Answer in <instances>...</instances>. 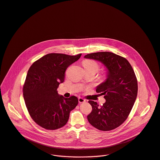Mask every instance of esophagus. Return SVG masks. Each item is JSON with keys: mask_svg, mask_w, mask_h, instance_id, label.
<instances>
[{"mask_svg": "<svg viewBox=\"0 0 160 160\" xmlns=\"http://www.w3.org/2000/svg\"><path fill=\"white\" fill-rule=\"evenodd\" d=\"M86 102V100L85 99H84V98H81V97H79L78 98V102L80 103H84V102Z\"/></svg>", "mask_w": 160, "mask_h": 160, "instance_id": "34e87169", "label": "esophagus"}]
</instances>
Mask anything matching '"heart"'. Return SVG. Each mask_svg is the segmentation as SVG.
<instances>
[{
    "instance_id": "1",
    "label": "heart",
    "mask_w": 160,
    "mask_h": 160,
    "mask_svg": "<svg viewBox=\"0 0 160 160\" xmlns=\"http://www.w3.org/2000/svg\"><path fill=\"white\" fill-rule=\"evenodd\" d=\"M83 67L85 68L92 69V70H95L96 72H97V70H98V65L94 60H85L83 62Z\"/></svg>"
}]
</instances>
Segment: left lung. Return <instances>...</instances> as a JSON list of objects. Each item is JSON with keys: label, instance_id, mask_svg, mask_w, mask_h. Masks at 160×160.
I'll return each mask as SVG.
<instances>
[{"label": "left lung", "instance_id": "8db88e82", "mask_svg": "<svg viewBox=\"0 0 160 160\" xmlns=\"http://www.w3.org/2000/svg\"><path fill=\"white\" fill-rule=\"evenodd\" d=\"M84 58L101 62L107 70V78L96 89L106 102L100 107L89 100L92 111L87 119L99 130H113L127 120L136 100L138 83L134 70L125 58L112 52L92 53Z\"/></svg>", "mask_w": 160, "mask_h": 160}]
</instances>
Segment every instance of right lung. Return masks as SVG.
<instances>
[{
  "label": "right lung",
  "mask_w": 160,
  "mask_h": 160,
  "mask_svg": "<svg viewBox=\"0 0 160 160\" xmlns=\"http://www.w3.org/2000/svg\"><path fill=\"white\" fill-rule=\"evenodd\" d=\"M81 55L48 53L30 67L23 95L30 117L41 127L50 130L62 128L78 105L77 97L65 98L58 93L57 88L64 81L67 68Z\"/></svg>",
  "instance_id": "add662e5"
}]
</instances>
